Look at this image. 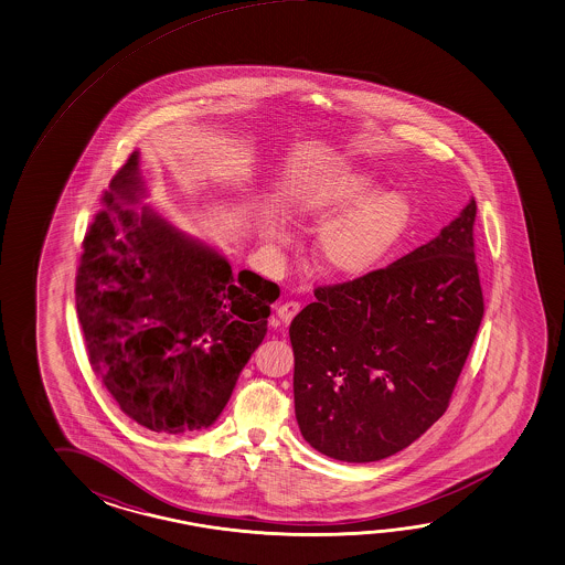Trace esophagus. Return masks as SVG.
<instances>
[{"label": "esophagus", "mask_w": 565, "mask_h": 565, "mask_svg": "<svg viewBox=\"0 0 565 565\" xmlns=\"http://www.w3.org/2000/svg\"><path fill=\"white\" fill-rule=\"evenodd\" d=\"M300 310V305L295 300H287V302H280L277 307V317L282 324H290V320L295 319Z\"/></svg>", "instance_id": "esophagus-1"}]
</instances>
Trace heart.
<instances>
[{
  "mask_svg": "<svg viewBox=\"0 0 565 565\" xmlns=\"http://www.w3.org/2000/svg\"><path fill=\"white\" fill-rule=\"evenodd\" d=\"M369 173H342L308 189L298 201L297 213L305 221L322 223L345 211L320 228L315 258L320 270L332 277L354 278L376 267L411 221V203L401 191H376ZM273 241L287 243L285 231H273Z\"/></svg>",
  "mask_w": 565,
  "mask_h": 565,
  "instance_id": "obj_1",
  "label": "heart"
}]
</instances>
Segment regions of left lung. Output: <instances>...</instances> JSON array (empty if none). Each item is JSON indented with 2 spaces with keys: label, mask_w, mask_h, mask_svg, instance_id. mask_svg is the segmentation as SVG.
<instances>
[{
  "label": "left lung",
  "mask_w": 565,
  "mask_h": 565,
  "mask_svg": "<svg viewBox=\"0 0 565 565\" xmlns=\"http://www.w3.org/2000/svg\"><path fill=\"white\" fill-rule=\"evenodd\" d=\"M476 209L391 267L317 288L290 322L295 412L315 450L376 462L446 412L483 317Z\"/></svg>",
  "instance_id": "8db88e82"
}]
</instances>
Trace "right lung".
Returning <instances> with one entry per match:
<instances>
[{
  "instance_id": "obj_1",
  "label": "right lung",
  "mask_w": 565,
  "mask_h": 565,
  "mask_svg": "<svg viewBox=\"0 0 565 565\" xmlns=\"http://www.w3.org/2000/svg\"><path fill=\"white\" fill-rule=\"evenodd\" d=\"M134 151L83 238L75 305L87 359L119 408L147 430L209 428L267 334L280 290L233 275L215 248L177 231L143 195Z\"/></svg>"
}]
</instances>
